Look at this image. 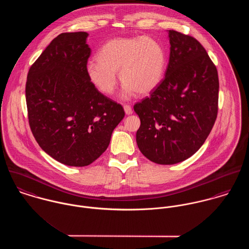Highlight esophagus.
I'll return each mask as SVG.
<instances>
[{"label": "esophagus", "mask_w": 249, "mask_h": 249, "mask_svg": "<svg viewBox=\"0 0 249 249\" xmlns=\"http://www.w3.org/2000/svg\"><path fill=\"white\" fill-rule=\"evenodd\" d=\"M124 111H125V114L126 115H130V114H132V108L131 107L129 106V105H125V106H124Z\"/></svg>", "instance_id": "obj_1"}]
</instances>
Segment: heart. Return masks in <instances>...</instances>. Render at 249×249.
Here are the masks:
<instances>
[{"mask_svg": "<svg viewBox=\"0 0 249 249\" xmlns=\"http://www.w3.org/2000/svg\"><path fill=\"white\" fill-rule=\"evenodd\" d=\"M167 68V53L163 46L145 36L116 37L108 40L90 62L86 73L90 82L105 95L114 93L118 80L124 83V95L135 91L146 95L162 82Z\"/></svg>", "mask_w": 249, "mask_h": 249, "instance_id": "obj_1", "label": "heart"}]
</instances>
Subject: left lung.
I'll return each mask as SVG.
<instances>
[{"instance_id":"left-lung-1","label":"left lung","mask_w":249,"mask_h":249,"mask_svg":"<svg viewBox=\"0 0 249 249\" xmlns=\"http://www.w3.org/2000/svg\"><path fill=\"white\" fill-rule=\"evenodd\" d=\"M165 77L150 96L134 106L141 125L136 141L142 154L161 165L195 154L217 116L218 76L203 46L193 36L170 31Z\"/></svg>"}]
</instances>
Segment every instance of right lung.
<instances>
[{
	"label": "right lung",
	"mask_w": 249,
	"mask_h": 249,
	"mask_svg": "<svg viewBox=\"0 0 249 249\" xmlns=\"http://www.w3.org/2000/svg\"><path fill=\"white\" fill-rule=\"evenodd\" d=\"M85 32L56 36L31 66L26 83L29 124L40 147L71 167L93 163L106 150L123 107L90 82Z\"/></svg>",
	"instance_id": "right-lung-1"
}]
</instances>
